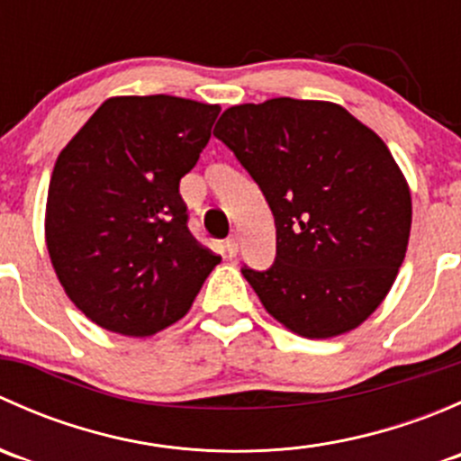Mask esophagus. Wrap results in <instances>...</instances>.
Returning <instances> with one entry per match:
<instances>
[{
  "label": "esophagus",
  "instance_id": "1",
  "mask_svg": "<svg viewBox=\"0 0 461 461\" xmlns=\"http://www.w3.org/2000/svg\"><path fill=\"white\" fill-rule=\"evenodd\" d=\"M225 252L227 257H236V254H239V236L231 234L230 239L225 240Z\"/></svg>",
  "mask_w": 461,
  "mask_h": 461
}]
</instances>
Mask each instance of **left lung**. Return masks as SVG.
I'll return each mask as SVG.
<instances>
[{"mask_svg":"<svg viewBox=\"0 0 461 461\" xmlns=\"http://www.w3.org/2000/svg\"><path fill=\"white\" fill-rule=\"evenodd\" d=\"M213 136L274 213L276 260L243 267L263 308L305 339L359 328L393 287L411 236V187L385 142L341 104L294 97L230 106Z\"/></svg>","mask_w":461,"mask_h":461,"instance_id":"left-lung-1","label":"left lung"}]
</instances>
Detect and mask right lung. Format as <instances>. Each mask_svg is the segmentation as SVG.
I'll return each mask as SVG.
<instances>
[{
  "instance_id": "obj_1",
  "label": "right lung",
  "mask_w": 461,
  "mask_h": 461,
  "mask_svg": "<svg viewBox=\"0 0 461 461\" xmlns=\"http://www.w3.org/2000/svg\"><path fill=\"white\" fill-rule=\"evenodd\" d=\"M218 113L176 95H115L59 151L46 248L68 299L100 328L124 337L169 328L221 263L189 234L178 192Z\"/></svg>"
}]
</instances>
